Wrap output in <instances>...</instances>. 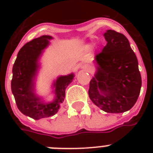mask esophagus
<instances>
[{"instance_id": "1", "label": "esophagus", "mask_w": 153, "mask_h": 153, "mask_svg": "<svg viewBox=\"0 0 153 153\" xmlns=\"http://www.w3.org/2000/svg\"><path fill=\"white\" fill-rule=\"evenodd\" d=\"M82 69L84 71H87L89 72V73H91V71H90V69H89L86 66H82Z\"/></svg>"}]
</instances>
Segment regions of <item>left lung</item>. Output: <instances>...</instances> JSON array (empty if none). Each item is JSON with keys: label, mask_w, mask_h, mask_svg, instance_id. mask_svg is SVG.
Instances as JSON below:
<instances>
[{"label": "left lung", "mask_w": 153, "mask_h": 153, "mask_svg": "<svg viewBox=\"0 0 153 153\" xmlns=\"http://www.w3.org/2000/svg\"><path fill=\"white\" fill-rule=\"evenodd\" d=\"M103 36L107 44L94 57L96 72L90 82L89 97L106 113H124L135 105L140 94L137 59L123 34L107 30Z\"/></svg>", "instance_id": "1"}]
</instances>
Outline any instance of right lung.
<instances>
[{
  "label": "right lung",
  "instance_id": "add662e5",
  "mask_svg": "<svg viewBox=\"0 0 153 153\" xmlns=\"http://www.w3.org/2000/svg\"><path fill=\"white\" fill-rule=\"evenodd\" d=\"M53 39L51 36H41L21 48L13 67L11 89L18 109L25 116L35 120L55 115L65 98V91L74 78V73L59 75L53 80L51 94L54 98L46 101L36 93V84L41 67L40 59L44 51Z\"/></svg>",
  "mask_w": 153,
  "mask_h": 153
}]
</instances>
